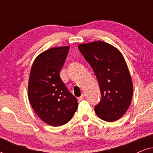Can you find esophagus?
<instances>
[{
	"label": "esophagus",
	"mask_w": 153,
	"mask_h": 153,
	"mask_svg": "<svg viewBox=\"0 0 153 153\" xmlns=\"http://www.w3.org/2000/svg\"><path fill=\"white\" fill-rule=\"evenodd\" d=\"M83 99H84V95H83V94H82L81 97H79L78 98V100H79V101H81V100H83Z\"/></svg>",
	"instance_id": "1"
}]
</instances>
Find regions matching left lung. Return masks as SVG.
Listing matches in <instances>:
<instances>
[{"instance_id": "obj_1", "label": "left lung", "mask_w": 153, "mask_h": 153, "mask_svg": "<svg viewBox=\"0 0 153 153\" xmlns=\"http://www.w3.org/2000/svg\"><path fill=\"white\" fill-rule=\"evenodd\" d=\"M99 83L101 100L95 106L102 120L114 122L128 109L133 95V84L122 53L109 44L102 41L78 46Z\"/></svg>"}]
</instances>
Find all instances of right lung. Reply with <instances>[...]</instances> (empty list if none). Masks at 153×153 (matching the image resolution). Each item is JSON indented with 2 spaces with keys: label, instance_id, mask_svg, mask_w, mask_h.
I'll return each mask as SVG.
<instances>
[{
  "label": "right lung",
  "instance_id": "add662e5",
  "mask_svg": "<svg viewBox=\"0 0 153 153\" xmlns=\"http://www.w3.org/2000/svg\"><path fill=\"white\" fill-rule=\"evenodd\" d=\"M69 49V47L48 49L37 56L31 68L29 101L41 120L51 126L66 124L78 108L76 98L60 76Z\"/></svg>",
  "mask_w": 153,
  "mask_h": 153
}]
</instances>
